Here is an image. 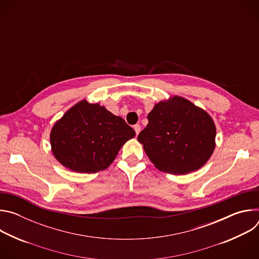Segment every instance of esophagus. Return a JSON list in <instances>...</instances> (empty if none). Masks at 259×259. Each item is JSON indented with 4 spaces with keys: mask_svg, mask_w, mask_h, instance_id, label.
<instances>
[{
    "mask_svg": "<svg viewBox=\"0 0 259 259\" xmlns=\"http://www.w3.org/2000/svg\"><path fill=\"white\" fill-rule=\"evenodd\" d=\"M134 130H135V133H136V135H138L139 134V132H140V130H141V126L139 125V124H136V125H134Z\"/></svg>",
    "mask_w": 259,
    "mask_h": 259,
    "instance_id": "1",
    "label": "esophagus"
}]
</instances>
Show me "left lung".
<instances>
[{
    "label": "left lung",
    "mask_w": 259,
    "mask_h": 259,
    "mask_svg": "<svg viewBox=\"0 0 259 259\" xmlns=\"http://www.w3.org/2000/svg\"><path fill=\"white\" fill-rule=\"evenodd\" d=\"M137 139L152 163L176 175L200 169L215 147L216 128L202 108L180 96L157 103Z\"/></svg>",
    "instance_id": "obj_1"
}]
</instances>
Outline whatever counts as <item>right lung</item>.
Wrapping results in <instances>:
<instances>
[{"instance_id":"obj_1","label":"right lung","mask_w":259,"mask_h":259,"mask_svg":"<svg viewBox=\"0 0 259 259\" xmlns=\"http://www.w3.org/2000/svg\"><path fill=\"white\" fill-rule=\"evenodd\" d=\"M135 131L98 103L82 100L69 108L50 133L54 157L64 167L82 173L106 169Z\"/></svg>"}]
</instances>
